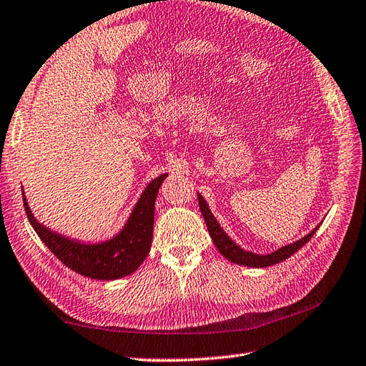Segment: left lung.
I'll return each mask as SVG.
<instances>
[{"mask_svg": "<svg viewBox=\"0 0 366 366\" xmlns=\"http://www.w3.org/2000/svg\"><path fill=\"white\" fill-rule=\"evenodd\" d=\"M197 199H199V207L202 211V216L205 219V224L208 227V232H209V237L213 239V242L216 244L217 250L221 252V254L229 259L232 263H237V264H242V266H249V267H267V266H272L275 263H280L283 259L290 258L291 255L297 252L300 247L305 246L308 241L312 239V237L315 234V232L320 229L318 227H315V229L305 234L304 238H300L295 242H291V244L287 246H282L280 249L271 252V254H266V255H259V254H254V252L250 250H244L242 247H239L237 242H234L229 234L224 232V229L219 222L216 221V217L211 213L209 207L207 205V200L197 194Z\"/></svg>", "mask_w": 366, "mask_h": 366, "instance_id": "left-lung-1", "label": "left lung"}]
</instances>
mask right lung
I'll list each match as a JSON object with an SVG mask.
<instances>
[{
  "label": "right lung",
  "mask_w": 366,
  "mask_h": 366,
  "mask_svg": "<svg viewBox=\"0 0 366 366\" xmlns=\"http://www.w3.org/2000/svg\"><path fill=\"white\" fill-rule=\"evenodd\" d=\"M166 177L167 174H162L147 184L127 224L116 237L95 244L71 239L46 229L31 213L24 192H21L23 205L39 238L71 271L95 280H116L133 274L149 255L155 221V200Z\"/></svg>",
  "instance_id": "1"
}]
</instances>
